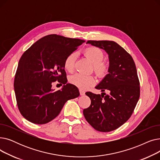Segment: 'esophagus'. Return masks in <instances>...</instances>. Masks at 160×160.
I'll use <instances>...</instances> for the list:
<instances>
[{
  "label": "esophagus",
  "mask_w": 160,
  "mask_h": 160,
  "mask_svg": "<svg viewBox=\"0 0 160 160\" xmlns=\"http://www.w3.org/2000/svg\"><path fill=\"white\" fill-rule=\"evenodd\" d=\"M79 91H80V95H81V96H82V95H85V91H83V90H82V89H80V90H79Z\"/></svg>",
  "instance_id": "obj_1"
}]
</instances>
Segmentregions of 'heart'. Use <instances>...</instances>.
Masks as SVG:
<instances>
[{"instance_id": "b5f03b06", "label": "heart", "mask_w": 160, "mask_h": 160, "mask_svg": "<svg viewBox=\"0 0 160 160\" xmlns=\"http://www.w3.org/2000/svg\"><path fill=\"white\" fill-rule=\"evenodd\" d=\"M86 56L93 63V69L95 74L99 77H104L108 72V65L103 62L104 53L97 47H89L84 51ZM77 53L72 52L66 57L64 61V68L69 72L74 71L75 63L77 59ZM69 82L80 89H87L96 83V78L92 75H83L76 73L69 77Z\"/></svg>"}]
</instances>
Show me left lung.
Wrapping results in <instances>:
<instances>
[{"label": "left lung", "mask_w": 160, "mask_h": 160, "mask_svg": "<svg viewBox=\"0 0 160 160\" xmlns=\"http://www.w3.org/2000/svg\"><path fill=\"white\" fill-rule=\"evenodd\" d=\"M86 43L104 49L108 54V74L96 86L102 93H86L91 105L83 110L86 121L95 130L108 132L116 130L132 115L140 96L136 67L129 53L113 41H92Z\"/></svg>", "instance_id": "left-lung-1"}]
</instances>
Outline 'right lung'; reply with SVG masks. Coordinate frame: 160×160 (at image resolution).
Segmentation results:
<instances>
[{
	"instance_id": "add662e5",
	"label": "right lung",
	"mask_w": 160,
	"mask_h": 160,
	"mask_svg": "<svg viewBox=\"0 0 160 160\" xmlns=\"http://www.w3.org/2000/svg\"><path fill=\"white\" fill-rule=\"evenodd\" d=\"M84 41L50 34L39 39L22 55L14 78L17 104L28 121L46 124L60 113L68 100L80 95L75 86L67 83L64 69L66 57ZM56 81L64 86L54 92Z\"/></svg>"
}]
</instances>
